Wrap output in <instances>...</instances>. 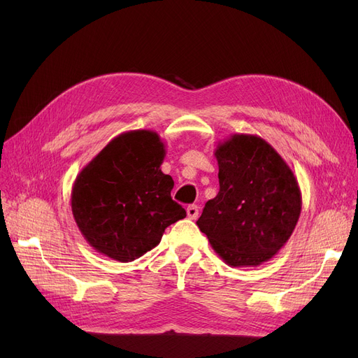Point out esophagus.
Masks as SVG:
<instances>
[{
    "label": "esophagus",
    "mask_w": 358,
    "mask_h": 358,
    "mask_svg": "<svg viewBox=\"0 0 358 358\" xmlns=\"http://www.w3.org/2000/svg\"><path fill=\"white\" fill-rule=\"evenodd\" d=\"M187 216L193 220H196L199 217V208L196 204H190L189 208H187Z\"/></svg>",
    "instance_id": "esophagus-1"
}]
</instances>
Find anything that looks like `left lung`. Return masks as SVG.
<instances>
[{"label":"left lung","instance_id":"left-lung-1","mask_svg":"<svg viewBox=\"0 0 358 358\" xmlns=\"http://www.w3.org/2000/svg\"><path fill=\"white\" fill-rule=\"evenodd\" d=\"M219 193L197 227L231 267H255L292 236L302 212L297 180L277 150L257 135L235 134L215 149Z\"/></svg>","mask_w":358,"mask_h":358}]
</instances>
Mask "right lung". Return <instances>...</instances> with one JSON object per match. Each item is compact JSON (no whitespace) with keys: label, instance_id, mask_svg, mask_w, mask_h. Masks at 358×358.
<instances>
[{"label":"right lung","instance_id":"obj_1","mask_svg":"<svg viewBox=\"0 0 358 358\" xmlns=\"http://www.w3.org/2000/svg\"><path fill=\"white\" fill-rule=\"evenodd\" d=\"M165 145L152 130L111 139L77 176L71 209L97 252L120 262L155 248L165 228L185 217L171 199L174 181L161 171Z\"/></svg>","mask_w":358,"mask_h":358}]
</instances>
